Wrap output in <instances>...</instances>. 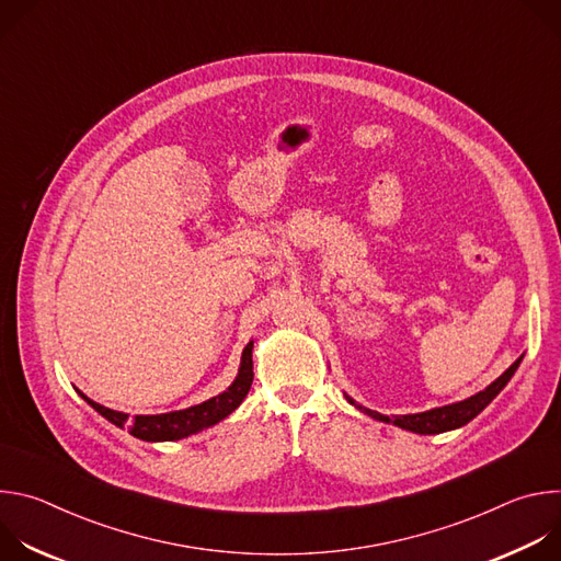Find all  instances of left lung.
Here are the masks:
<instances>
[{
  "mask_svg": "<svg viewBox=\"0 0 561 561\" xmlns=\"http://www.w3.org/2000/svg\"><path fill=\"white\" fill-rule=\"evenodd\" d=\"M524 355L506 370L502 373L493 383H489L484 390H479L477 394L463 399V402H455V404H448V407H439V409H431L426 413H415V415H394V417H388V415H381L377 411H370L362 404H357L355 399L351 394L344 392V397L348 399V402L366 413L368 417L377 420V422H386V424H394L399 428L404 431H411V433H417V435H437V433H446V431H455V428H461L466 426L470 420H474L479 413H482L493 399L504 390V386L511 381V377L515 375V370L519 368Z\"/></svg>",
  "mask_w": 561,
  "mask_h": 561,
  "instance_id": "8db88e82",
  "label": "left lung"
}]
</instances>
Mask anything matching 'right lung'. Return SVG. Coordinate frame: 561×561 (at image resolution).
Returning a JSON list of instances; mask_svg holds the SVG:
<instances>
[{"instance_id": "right-lung-1", "label": "right lung", "mask_w": 561, "mask_h": 561, "mask_svg": "<svg viewBox=\"0 0 561 561\" xmlns=\"http://www.w3.org/2000/svg\"><path fill=\"white\" fill-rule=\"evenodd\" d=\"M251 383H253V342L247 344L232 383L224 392L206 399V402H202L197 407L184 409V411L130 417L128 413H119V411H113V409H106V407L93 402V399L87 397L84 392H79V394H82L84 402L89 407H93L102 417H106L111 424H115L119 428H128V433L137 439L175 442V439H184L188 435H195V433L210 428L217 422L226 420L239 404L244 402V397L251 390Z\"/></svg>"}]
</instances>
